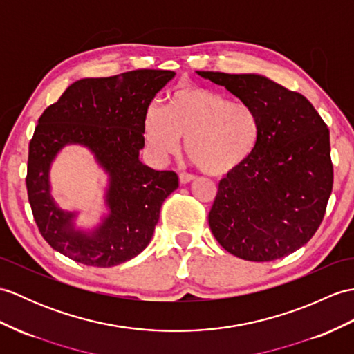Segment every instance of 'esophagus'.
Returning a JSON list of instances; mask_svg holds the SVG:
<instances>
[{
	"label": "esophagus",
	"instance_id": "obj_1",
	"mask_svg": "<svg viewBox=\"0 0 354 354\" xmlns=\"http://www.w3.org/2000/svg\"><path fill=\"white\" fill-rule=\"evenodd\" d=\"M196 178L193 176V175H188V174H180L179 175V183L183 184V185H185V184H190L192 180H194Z\"/></svg>",
	"mask_w": 354,
	"mask_h": 354
}]
</instances>
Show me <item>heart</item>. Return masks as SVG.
Returning a JSON list of instances; mask_svg holds the SVG:
<instances>
[{"label":"heart","mask_w":354,"mask_h":354,"mask_svg":"<svg viewBox=\"0 0 354 354\" xmlns=\"http://www.w3.org/2000/svg\"><path fill=\"white\" fill-rule=\"evenodd\" d=\"M143 134L160 161L174 157L185 138V152L205 174L223 176L248 162L262 137L259 113L249 102L201 87H180L164 110L151 106Z\"/></svg>","instance_id":"b5f03b06"}]
</instances>
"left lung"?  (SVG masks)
Listing matches in <instances>:
<instances>
[{"label":"left lung","mask_w":354,"mask_h":354,"mask_svg":"<svg viewBox=\"0 0 354 354\" xmlns=\"http://www.w3.org/2000/svg\"><path fill=\"white\" fill-rule=\"evenodd\" d=\"M259 113L252 158L220 180L208 216L221 248L245 261L283 258L319 227L333 187L330 134L305 96L258 73L197 71Z\"/></svg>","instance_id":"obj_1"}]
</instances>
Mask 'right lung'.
<instances>
[{
    "label": "right lung",
    "mask_w": 354,
    "mask_h": 354,
    "mask_svg": "<svg viewBox=\"0 0 354 354\" xmlns=\"http://www.w3.org/2000/svg\"><path fill=\"white\" fill-rule=\"evenodd\" d=\"M174 77V71L138 69L83 78L39 118L28 147L26 183L36 225L54 250L84 266L113 267L149 244L161 205L179 184L175 171L147 167L138 153L145 146L147 106ZM68 144L87 147L109 175V214L93 232L77 230L76 213L57 207L50 196L48 170Z\"/></svg>",
    "instance_id": "right-lung-1"
}]
</instances>
